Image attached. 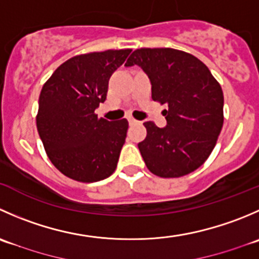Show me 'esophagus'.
Listing matches in <instances>:
<instances>
[{
	"mask_svg": "<svg viewBox=\"0 0 259 259\" xmlns=\"http://www.w3.org/2000/svg\"><path fill=\"white\" fill-rule=\"evenodd\" d=\"M127 121H129L130 125H135V124H139V121L135 119H133V117H127Z\"/></svg>",
	"mask_w": 259,
	"mask_h": 259,
	"instance_id": "34e87169",
	"label": "esophagus"
}]
</instances>
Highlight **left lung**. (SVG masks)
<instances>
[{
    "label": "left lung",
    "mask_w": 259,
    "mask_h": 259,
    "mask_svg": "<svg viewBox=\"0 0 259 259\" xmlns=\"http://www.w3.org/2000/svg\"><path fill=\"white\" fill-rule=\"evenodd\" d=\"M135 64L149 78L152 99L168 105L164 127L144 122L147 138L138 148L148 169L165 178L193 172L211 154L222 132V87L201 60L181 50L137 49L125 67Z\"/></svg>",
    "instance_id": "obj_1"
}]
</instances>
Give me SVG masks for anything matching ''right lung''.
Here are the masks:
<instances>
[{
    "label": "right lung",
    "instance_id": "1",
    "mask_svg": "<svg viewBox=\"0 0 259 259\" xmlns=\"http://www.w3.org/2000/svg\"><path fill=\"white\" fill-rule=\"evenodd\" d=\"M130 49L77 55L58 67L39 97L36 127L48 157L67 177L97 182L116 169L129 124L99 119L109 79Z\"/></svg>",
    "mask_w": 259,
    "mask_h": 259
}]
</instances>
